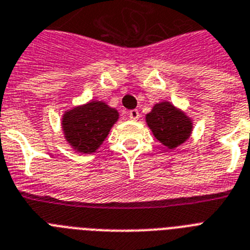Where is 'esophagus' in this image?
<instances>
[{
    "label": "esophagus",
    "mask_w": 250,
    "mask_h": 250,
    "mask_svg": "<svg viewBox=\"0 0 250 250\" xmlns=\"http://www.w3.org/2000/svg\"><path fill=\"white\" fill-rule=\"evenodd\" d=\"M128 117L132 121H137L140 118V113L137 109H132V110L128 111Z\"/></svg>",
    "instance_id": "obj_1"
}]
</instances>
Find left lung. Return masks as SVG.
<instances>
[{
    "label": "left lung",
    "instance_id": "8db88e82",
    "mask_svg": "<svg viewBox=\"0 0 250 250\" xmlns=\"http://www.w3.org/2000/svg\"><path fill=\"white\" fill-rule=\"evenodd\" d=\"M146 122L157 140L169 149L185 143L192 129L190 118L167 101L155 105L146 115Z\"/></svg>",
    "mask_w": 250,
    "mask_h": 250
}]
</instances>
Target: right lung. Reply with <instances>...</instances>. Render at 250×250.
<instances>
[{
  "label": "right lung",
  "mask_w": 250,
  "mask_h": 250,
  "mask_svg": "<svg viewBox=\"0 0 250 250\" xmlns=\"http://www.w3.org/2000/svg\"><path fill=\"white\" fill-rule=\"evenodd\" d=\"M118 111L101 101H91L82 106L66 111L62 117L65 139L73 149L81 153H95L106 139Z\"/></svg>",
  "instance_id": "obj_1"
}]
</instances>
